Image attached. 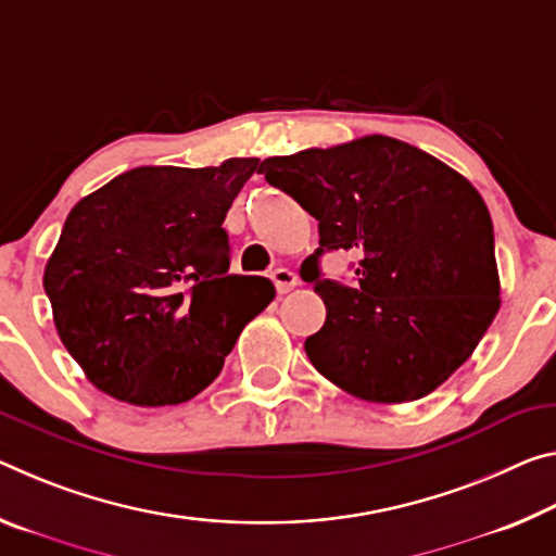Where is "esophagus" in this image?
Wrapping results in <instances>:
<instances>
[{"label": "esophagus", "mask_w": 556, "mask_h": 556, "mask_svg": "<svg viewBox=\"0 0 556 556\" xmlns=\"http://www.w3.org/2000/svg\"><path fill=\"white\" fill-rule=\"evenodd\" d=\"M271 281H275V287H277L279 294H287V292H292V289L299 285V277L294 275L292 269L279 267V269L271 271Z\"/></svg>", "instance_id": "1"}]
</instances>
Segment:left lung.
<instances>
[{"label": "left lung", "mask_w": 556, "mask_h": 556, "mask_svg": "<svg viewBox=\"0 0 556 556\" xmlns=\"http://www.w3.org/2000/svg\"><path fill=\"white\" fill-rule=\"evenodd\" d=\"M260 173L319 219L299 269L326 304L304 341L316 371L356 399L408 403L470 358L500 309L492 219L470 180L389 136L267 157ZM333 249L359 257L354 288L320 277Z\"/></svg>", "instance_id": "obj_1"}]
</instances>
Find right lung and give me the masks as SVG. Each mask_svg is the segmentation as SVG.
<instances>
[{"mask_svg":"<svg viewBox=\"0 0 556 556\" xmlns=\"http://www.w3.org/2000/svg\"><path fill=\"white\" fill-rule=\"evenodd\" d=\"M260 167L143 165L68 213L43 289L88 381L134 405L195 399L271 299L264 277L230 275L227 210Z\"/></svg>","mask_w":556,"mask_h":556,"instance_id":"right-lung-1","label":"right lung"}]
</instances>
